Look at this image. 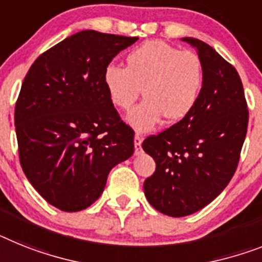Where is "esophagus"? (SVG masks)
I'll use <instances>...</instances> for the list:
<instances>
[{
    "mask_svg": "<svg viewBox=\"0 0 262 262\" xmlns=\"http://www.w3.org/2000/svg\"><path fill=\"white\" fill-rule=\"evenodd\" d=\"M141 144H142V136L140 133L135 135V148H136V155L141 153Z\"/></svg>",
    "mask_w": 262,
    "mask_h": 262,
    "instance_id": "obj_1",
    "label": "esophagus"
}]
</instances>
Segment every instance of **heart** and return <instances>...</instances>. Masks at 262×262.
Instances as JSON below:
<instances>
[{"instance_id":"b5f03b06","label":"heart","mask_w":262,"mask_h":262,"mask_svg":"<svg viewBox=\"0 0 262 262\" xmlns=\"http://www.w3.org/2000/svg\"><path fill=\"white\" fill-rule=\"evenodd\" d=\"M204 63L195 53L164 41H149L130 50L125 68L107 65L104 85L118 109L129 112L141 94L145 100L127 117L138 132H149L165 122L184 120L201 94Z\"/></svg>"}]
</instances>
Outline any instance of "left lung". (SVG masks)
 Masks as SVG:
<instances>
[{
  "label": "left lung",
  "instance_id": "8db88e82",
  "mask_svg": "<svg viewBox=\"0 0 262 262\" xmlns=\"http://www.w3.org/2000/svg\"><path fill=\"white\" fill-rule=\"evenodd\" d=\"M197 50L205 70L204 86L184 120L149 136L144 149L156 161L145 180L149 204L166 216H189L216 199L239 161L248 112L241 78L232 63L201 39L182 38Z\"/></svg>",
  "mask_w": 262,
  "mask_h": 262
}]
</instances>
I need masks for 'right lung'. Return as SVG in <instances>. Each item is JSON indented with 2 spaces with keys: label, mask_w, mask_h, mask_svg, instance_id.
<instances>
[{
  "label": "right lung",
  "mask_w": 262,
  "mask_h": 262,
  "mask_svg": "<svg viewBox=\"0 0 262 262\" xmlns=\"http://www.w3.org/2000/svg\"><path fill=\"white\" fill-rule=\"evenodd\" d=\"M137 39L82 30L42 53L26 73L14 111L19 164L60 210L86 209L112 168L135 151V132L121 120L102 77Z\"/></svg>",
  "instance_id": "add662e5"
}]
</instances>
